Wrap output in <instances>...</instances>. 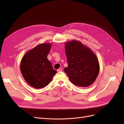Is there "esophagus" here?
<instances>
[{
	"label": "esophagus",
	"mask_w": 124,
	"mask_h": 124,
	"mask_svg": "<svg viewBox=\"0 0 124 124\" xmlns=\"http://www.w3.org/2000/svg\"><path fill=\"white\" fill-rule=\"evenodd\" d=\"M62 71V68H59V69L57 70L58 72H61V71Z\"/></svg>",
	"instance_id": "esophagus-1"
}]
</instances>
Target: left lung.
<instances>
[{
    "label": "left lung",
    "instance_id": "1",
    "mask_svg": "<svg viewBox=\"0 0 124 124\" xmlns=\"http://www.w3.org/2000/svg\"><path fill=\"white\" fill-rule=\"evenodd\" d=\"M65 49L68 65L64 70L70 81L82 87L92 85L100 71L98 59L94 52L75 40L65 43Z\"/></svg>",
    "mask_w": 124,
    "mask_h": 124
}]
</instances>
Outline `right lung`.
Returning <instances> with one entry per match:
<instances>
[{
	"instance_id": "obj_1",
	"label": "right lung",
	"mask_w": 124,
	"mask_h": 124,
	"mask_svg": "<svg viewBox=\"0 0 124 124\" xmlns=\"http://www.w3.org/2000/svg\"><path fill=\"white\" fill-rule=\"evenodd\" d=\"M52 44H40L26 53L21 62V71L24 80L31 87L42 88L51 81L57 73L47 59Z\"/></svg>"
}]
</instances>
